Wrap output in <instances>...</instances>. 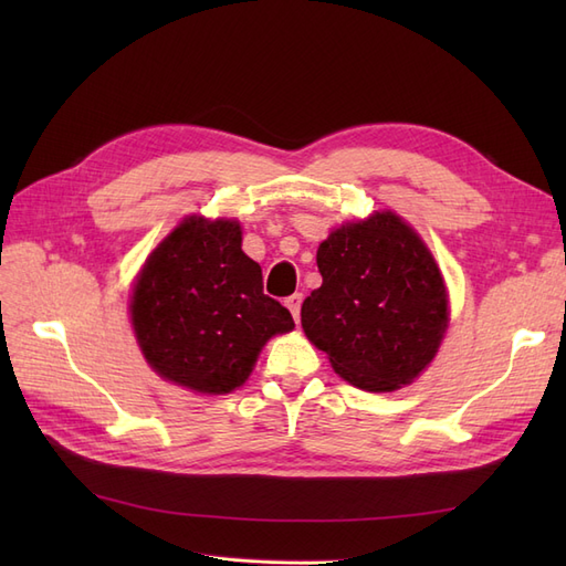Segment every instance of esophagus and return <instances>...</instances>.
Wrapping results in <instances>:
<instances>
[{
	"instance_id": "34e87169",
	"label": "esophagus",
	"mask_w": 566,
	"mask_h": 566,
	"mask_svg": "<svg viewBox=\"0 0 566 566\" xmlns=\"http://www.w3.org/2000/svg\"><path fill=\"white\" fill-rule=\"evenodd\" d=\"M285 306H287V310H290V314H293L295 323H300V310H302V295H300V293H295V295H290V297L285 300Z\"/></svg>"
}]
</instances>
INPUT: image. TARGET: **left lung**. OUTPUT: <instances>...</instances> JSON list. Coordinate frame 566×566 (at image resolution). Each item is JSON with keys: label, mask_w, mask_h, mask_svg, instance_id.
Segmentation results:
<instances>
[{"label": "left lung", "mask_w": 566, "mask_h": 566, "mask_svg": "<svg viewBox=\"0 0 566 566\" xmlns=\"http://www.w3.org/2000/svg\"><path fill=\"white\" fill-rule=\"evenodd\" d=\"M321 287L302 328L333 370L368 391L413 382L449 325L441 271L422 238L394 212L347 221L318 245Z\"/></svg>", "instance_id": "1"}]
</instances>
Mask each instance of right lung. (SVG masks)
Here are the masks:
<instances>
[{"label": "right lung", "instance_id": "add662e5", "mask_svg": "<svg viewBox=\"0 0 566 566\" xmlns=\"http://www.w3.org/2000/svg\"><path fill=\"white\" fill-rule=\"evenodd\" d=\"M233 219L186 217L150 252L132 293V325L160 378L229 394L252 373L266 339L295 321L264 295L262 266L243 252Z\"/></svg>", "mask_w": 566, "mask_h": 566}]
</instances>
